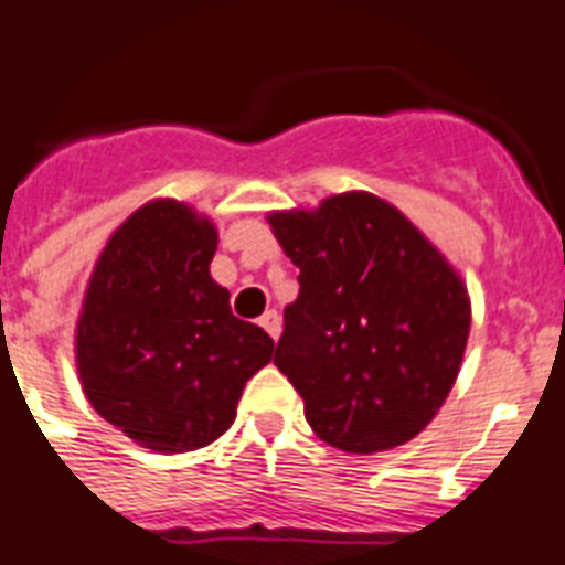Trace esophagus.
<instances>
[{"label": "esophagus", "mask_w": 565, "mask_h": 565, "mask_svg": "<svg viewBox=\"0 0 565 565\" xmlns=\"http://www.w3.org/2000/svg\"><path fill=\"white\" fill-rule=\"evenodd\" d=\"M258 324L264 327V330H267V333L273 335V339H278V335H281V316H278V312H275V310L264 312V316H260V319H258Z\"/></svg>", "instance_id": "34e87169"}]
</instances>
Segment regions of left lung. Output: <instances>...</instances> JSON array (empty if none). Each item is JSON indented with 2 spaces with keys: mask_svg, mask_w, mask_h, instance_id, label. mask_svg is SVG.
Wrapping results in <instances>:
<instances>
[{
  "mask_svg": "<svg viewBox=\"0 0 565 565\" xmlns=\"http://www.w3.org/2000/svg\"><path fill=\"white\" fill-rule=\"evenodd\" d=\"M269 226L301 269L273 362L305 399L310 428L350 454L414 439L466 353L471 305L459 275L367 192L273 212Z\"/></svg>",
  "mask_w": 565,
  "mask_h": 565,
  "instance_id": "obj_1",
  "label": "left lung"
}]
</instances>
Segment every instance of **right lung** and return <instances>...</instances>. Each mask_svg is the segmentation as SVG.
<instances>
[{
  "instance_id": "obj_1",
  "label": "right lung",
  "mask_w": 565,
  "mask_h": 565,
  "mask_svg": "<svg viewBox=\"0 0 565 565\" xmlns=\"http://www.w3.org/2000/svg\"><path fill=\"white\" fill-rule=\"evenodd\" d=\"M212 221L186 203L151 201L114 232L77 324V371L92 407L137 445L183 454L235 422L244 385L273 359V339L232 316L212 281Z\"/></svg>"
}]
</instances>
